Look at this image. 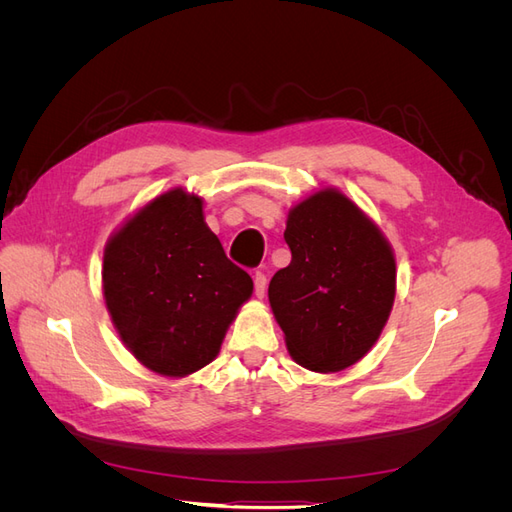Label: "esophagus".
<instances>
[{"mask_svg": "<svg viewBox=\"0 0 512 512\" xmlns=\"http://www.w3.org/2000/svg\"><path fill=\"white\" fill-rule=\"evenodd\" d=\"M254 290H256V297H265V290H267V275L262 271L254 273Z\"/></svg>", "mask_w": 512, "mask_h": 512, "instance_id": "34e87169", "label": "esophagus"}]
</instances>
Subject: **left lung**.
Returning <instances> with one entry per match:
<instances>
[{"label":"left lung","instance_id":"obj_1","mask_svg":"<svg viewBox=\"0 0 512 512\" xmlns=\"http://www.w3.org/2000/svg\"><path fill=\"white\" fill-rule=\"evenodd\" d=\"M292 260L269 284V303L299 365L342 371L376 344L395 299V258L352 200L324 190L288 215Z\"/></svg>","mask_w":512,"mask_h":512}]
</instances>
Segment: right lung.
Instances as JSON below:
<instances>
[{"label":"right lung","mask_w":512,"mask_h":512,"mask_svg":"<svg viewBox=\"0 0 512 512\" xmlns=\"http://www.w3.org/2000/svg\"><path fill=\"white\" fill-rule=\"evenodd\" d=\"M102 280L123 344L164 376L211 363L254 288L205 224L203 200L179 188L151 200L108 241Z\"/></svg>","instance_id":"right-lung-1"}]
</instances>
